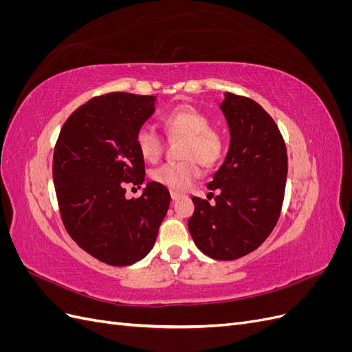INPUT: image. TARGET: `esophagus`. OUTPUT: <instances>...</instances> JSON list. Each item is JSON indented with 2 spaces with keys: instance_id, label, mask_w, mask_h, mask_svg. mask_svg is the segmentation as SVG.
I'll use <instances>...</instances> for the list:
<instances>
[{
  "instance_id": "1",
  "label": "esophagus",
  "mask_w": 352,
  "mask_h": 352,
  "mask_svg": "<svg viewBox=\"0 0 352 352\" xmlns=\"http://www.w3.org/2000/svg\"><path fill=\"white\" fill-rule=\"evenodd\" d=\"M170 197H172L173 201H176V199H179L182 195H180L179 192H176V190H170Z\"/></svg>"
}]
</instances>
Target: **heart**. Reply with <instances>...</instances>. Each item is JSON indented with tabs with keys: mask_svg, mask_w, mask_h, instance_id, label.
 Wrapping results in <instances>:
<instances>
[{
	"mask_svg": "<svg viewBox=\"0 0 352 352\" xmlns=\"http://www.w3.org/2000/svg\"><path fill=\"white\" fill-rule=\"evenodd\" d=\"M164 129L172 138H185L182 157L179 163H166L153 170L154 182L175 190L186 189L201 175L199 163L212 167L220 162L225 151V140L211 127V119L194 107H177L163 117ZM136 146L146 162L155 163L164 153V140L150 126L136 132Z\"/></svg>",
	"mask_w": 352,
	"mask_h": 352,
	"instance_id": "heart-1",
	"label": "heart"
}]
</instances>
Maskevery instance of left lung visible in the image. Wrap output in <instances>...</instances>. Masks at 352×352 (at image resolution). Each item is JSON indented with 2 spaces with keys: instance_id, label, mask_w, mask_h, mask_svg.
Instances as JSON below:
<instances>
[{
  "instance_id": "8db88e82",
  "label": "left lung",
  "mask_w": 352,
  "mask_h": 352,
  "mask_svg": "<svg viewBox=\"0 0 352 352\" xmlns=\"http://www.w3.org/2000/svg\"><path fill=\"white\" fill-rule=\"evenodd\" d=\"M220 109L230 131L225 163L207 185L216 204L192 197L188 228L208 257L230 261L267 239L279 220L285 197L287 154L272 116L248 97L226 92Z\"/></svg>"
}]
</instances>
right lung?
<instances>
[{
    "instance_id": "1",
    "label": "right lung",
    "mask_w": 352,
    "mask_h": 352,
    "mask_svg": "<svg viewBox=\"0 0 352 352\" xmlns=\"http://www.w3.org/2000/svg\"><path fill=\"white\" fill-rule=\"evenodd\" d=\"M151 95L110 92L74 110L63 124L52 158L61 221L70 238L97 260L122 267L151 251L170 206L168 189L146 184L136 132L154 113Z\"/></svg>"
}]
</instances>
